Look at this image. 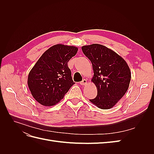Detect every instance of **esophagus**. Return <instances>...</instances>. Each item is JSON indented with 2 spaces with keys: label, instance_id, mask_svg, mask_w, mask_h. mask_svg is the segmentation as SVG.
I'll use <instances>...</instances> for the list:
<instances>
[{
  "label": "esophagus",
  "instance_id": "esophagus-1",
  "mask_svg": "<svg viewBox=\"0 0 154 154\" xmlns=\"http://www.w3.org/2000/svg\"><path fill=\"white\" fill-rule=\"evenodd\" d=\"M87 83V80H85V79H83V80L80 82V85H85Z\"/></svg>",
  "mask_w": 154,
  "mask_h": 154
}]
</instances>
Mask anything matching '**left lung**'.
<instances>
[{
  "instance_id": "left-lung-1",
  "label": "left lung",
  "mask_w": 154,
  "mask_h": 154,
  "mask_svg": "<svg viewBox=\"0 0 154 154\" xmlns=\"http://www.w3.org/2000/svg\"><path fill=\"white\" fill-rule=\"evenodd\" d=\"M92 63L94 76L91 81L97 90V96L89 101L101 109H110L127 91L131 71L125 60L103 45L93 44L82 47Z\"/></svg>"
}]
</instances>
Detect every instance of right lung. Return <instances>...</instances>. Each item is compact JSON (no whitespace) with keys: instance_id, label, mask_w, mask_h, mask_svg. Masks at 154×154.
<instances>
[{"instance_id":"right-lung-1","label":"right lung","mask_w":154,"mask_h":154,"mask_svg":"<svg viewBox=\"0 0 154 154\" xmlns=\"http://www.w3.org/2000/svg\"><path fill=\"white\" fill-rule=\"evenodd\" d=\"M78 48L57 44L41 56L30 71L27 85L35 100L44 106H53L63 98L74 83L67 62Z\"/></svg>"}]
</instances>
